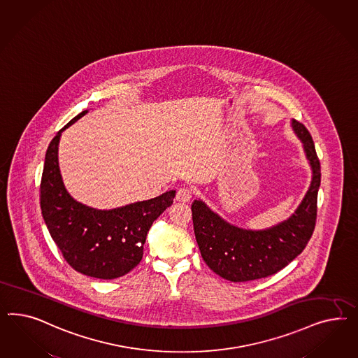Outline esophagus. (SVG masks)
<instances>
[{
    "label": "esophagus",
    "instance_id": "1",
    "mask_svg": "<svg viewBox=\"0 0 358 358\" xmlns=\"http://www.w3.org/2000/svg\"><path fill=\"white\" fill-rule=\"evenodd\" d=\"M193 196V189L189 187V186H182L177 190V194H176V199L178 202H189Z\"/></svg>",
    "mask_w": 358,
    "mask_h": 358
}]
</instances>
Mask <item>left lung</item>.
Segmentation results:
<instances>
[{
	"instance_id": "left-lung-1",
	"label": "left lung",
	"mask_w": 358,
	"mask_h": 358,
	"mask_svg": "<svg viewBox=\"0 0 358 358\" xmlns=\"http://www.w3.org/2000/svg\"><path fill=\"white\" fill-rule=\"evenodd\" d=\"M292 127L303 143L313 180L292 217L277 226L252 231L236 227L211 211L201 199L192 205L195 240L207 266L231 282L253 281L283 269L302 253L313 236L320 186V162L308 130L298 120Z\"/></svg>"
}]
</instances>
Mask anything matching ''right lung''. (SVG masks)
Wrapping results in <instances>:
<instances>
[{"label":"right lung","instance_id":"1","mask_svg":"<svg viewBox=\"0 0 358 358\" xmlns=\"http://www.w3.org/2000/svg\"><path fill=\"white\" fill-rule=\"evenodd\" d=\"M80 113L50 143L41 181V208L50 235L64 260L78 273L114 280L132 271L143 257L152 223L173 203L176 190L113 210H97L65 190L57 162L62 132L87 114Z\"/></svg>","mask_w":358,"mask_h":358}]
</instances>
